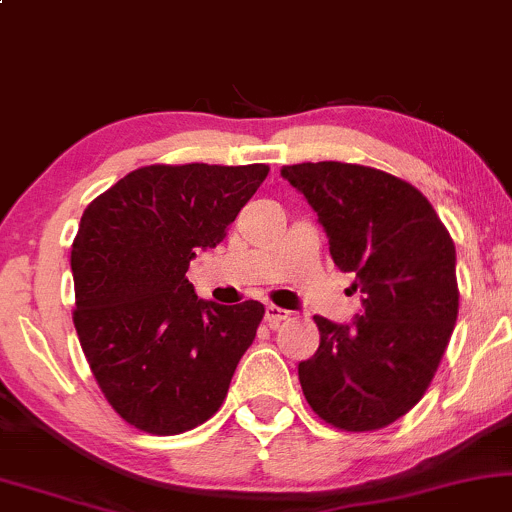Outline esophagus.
<instances>
[{
	"instance_id": "obj_1",
	"label": "esophagus",
	"mask_w": 512,
	"mask_h": 512,
	"mask_svg": "<svg viewBox=\"0 0 512 512\" xmlns=\"http://www.w3.org/2000/svg\"><path fill=\"white\" fill-rule=\"evenodd\" d=\"M286 319H291V312L281 310V307L269 305L267 310H264V322L272 326V329H276V326H279L281 322H286Z\"/></svg>"
}]
</instances>
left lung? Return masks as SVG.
<instances>
[{"instance_id":"left-lung-1","label":"left lung","mask_w":512,"mask_h":512,"mask_svg":"<svg viewBox=\"0 0 512 512\" xmlns=\"http://www.w3.org/2000/svg\"><path fill=\"white\" fill-rule=\"evenodd\" d=\"M317 212L362 312L315 317L319 348L298 365L310 408L346 432H372L415 408L432 384L455 319V245L420 190L386 171L343 162L283 166Z\"/></svg>"}]
</instances>
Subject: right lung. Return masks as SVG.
Returning a JSON list of instances; mask_svg holds the SVG:
<instances>
[{"mask_svg":"<svg viewBox=\"0 0 512 512\" xmlns=\"http://www.w3.org/2000/svg\"><path fill=\"white\" fill-rule=\"evenodd\" d=\"M267 174V164L143 166L80 217L73 324L109 405L140 432L207 422L255 341L264 305L197 298L186 272L224 240Z\"/></svg>","mask_w":512,"mask_h":512,"instance_id":"obj_1","label":"right lung"}]
</instances>
